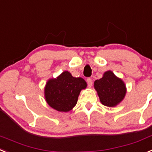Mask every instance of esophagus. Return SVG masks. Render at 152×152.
<instances>
[{"mask_svg": "<svg viewBox=\"0 0 152 152\" xmlns=\"http://www.w3.org/2000/svg\"><path fill=\"white\" fill-rule=\"evenodd\" d=\"M87 83H88V85L89 88L92 86V84H93V81H92L91 78L88 77V78H87Z\"/></svg>", "mask_w": 152, "mask_h": 152, "instance_id": "obj_1", "label": "esophagus"}]
</instances>
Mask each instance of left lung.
Listing matches in <instances>:
<instances>
[{
	"mask_svg": "<svg viewBox=\"0 0 152 152\" xmlns=\"http://www.w3.org/2000/svg\"><path fill=\"white\" fill-rule=\"evenodd\" d=\"M94 88L98 91L101 102L107 107L117 105L126 94L124 82L111 71L105 72L102 78L94 81Z\"/></svg>",
	"mask_w": 152,
	"mask_h": 152,
	"instance_id": "left-lung-1",
	"label": "left lung"
}]
</instances>
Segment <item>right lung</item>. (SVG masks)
<instances>
[{
  "label": "right lung",
  "mask_w": 152,
  "mask_h": 152,
  "mask_svg": "<svg viewBox=\"0 0 152 152\" xmlns=\"http://www.w3.org/2000/svg\"><path fill=\"white\" fill-rule=\"evenodd\" d=\"M87 87L81 77H75L68 71H64L56 79L47 83L45 95L49 105L58 111H71L77 104L80 92Z\"/></svg>",
  "instance_id": "right-lung-1"
}]
</instances>
